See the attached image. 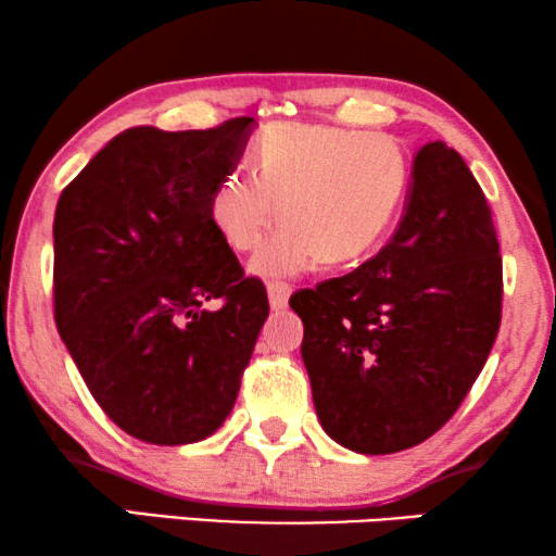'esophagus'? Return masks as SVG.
I'll return each instance as SVG.
<instances>
[{
	"instance_id": "34e87169",
	"label": "esophagus",
	"mask_w": 556,
	"mask_h": 556,
	"mask_svg": "<svg viewBox=\"0 0 556 556\" xmlns=\"http://www.w3.org/2000/svg\"><path fill=\"white\" fill-rule=\"evenodd\" d=\"M288 299H291V286H286V283L268 286V301H270L273 311H283L288 306Z\"/></svg>"
}]
</instances>
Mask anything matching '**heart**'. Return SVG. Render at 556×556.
Instances as JSON below:
<instances>
[{"label":"heart","instance_id":"obj_1","mask_svg":"<svg viewBox=\"0 0 556 556\" xmlns=\"http://www.w3.org/2000/svg\"><path fill=\"white\" fill-rule=\"evenodd\" d=\"M409 189L402 143L379 131L329 124H273L261 134L253 174L230 169L212 187L207 215L235 253L261 245L250 273L283 280L318 263L367 257L397 219Z\"/></svg>","mask_w":556,"mask_h":556}]
</instances>
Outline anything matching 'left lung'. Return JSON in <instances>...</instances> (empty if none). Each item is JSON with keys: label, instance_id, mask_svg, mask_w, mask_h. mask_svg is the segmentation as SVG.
I'll use <instances>...</instances> for the list:
<instances>
[{"label": "left lung", "instance_id": "1", "mask_svg": "<svg viewBox=\"0 0 556 556\" xmlns=\"http://www.w3.org/2000/svg\"><path fill=\"white\" fill-rule=\"evenodd\" d=\"M318 422L362 455L407 451L460 407L501 324V255L483 189L445 141L417 149L387 245L301 291Z\"/></svg>", "mask_w": 556, "mask_h": 556}]
</instances>
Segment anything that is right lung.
Returning <instances> with one entry per match:
<instances>
[{
  "label": "right lung",
  "mask_w": 556,
  "mask_h": 556,
  "mask_svg": "<svg viewBox=\"0 0 556 556\" xmlns=\"http://www.w3.org/2000/svg\"><path fill=\"white\" fill-rule=\"evenodd\" d=\"M255 118L207 131L126 128L60 194L55 324L103 413L151 445L200 443L238 400L268 318L207 215ZM223 298L224 308L203 303Z\"/></svg>",
  "instance_id": "1"
}]
</instances>
